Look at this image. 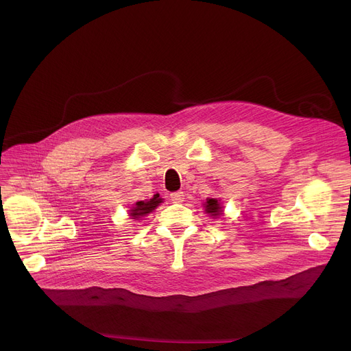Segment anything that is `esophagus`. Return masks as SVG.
I'll use <instances>...</instances> for the list:
<instances>
[{
  "label": "esophagus",
  "instance_id": "34e87169",
  "mask_svg": "<svg viewBox=\"0 0 351 351\" xmlns=\"http://www.w3.org/2000/svg\"><path fill=\"white\" fill-rule=\"evenodd\" d=\"M169 197H171V202H172V203L180 204V203H183L184 195H183V192H175V193H171Z\"/></svg>",
  "mask_w": 351,
  "mask_h": 351
}]
</instances>
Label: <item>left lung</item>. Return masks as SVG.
<instances>
[{
  "label": "left lung",
  "mask_w": 351,
  "mask_h": 351,
  "mask_svg": "<svg viewBox=\"0 0 351 351\" xmlns=\"http://www.w3.org/2000/svg\"><path fill=\"white\" fill-rule=\"evenodd\" d=\"M206 214H208L211 218H219L222 214H224V208H222V203L219 199H211L207 197L206 202L203 203Z\"/></svg>",
  "instance_id": "8db88e82"
}]
</instances>
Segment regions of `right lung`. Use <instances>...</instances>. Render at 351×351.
<instances>
[{"label": "right lung", "mask_w": 351, "mask_h": 351, "mask_svg": "<svg viewBox=\"0 0 351 351\" xmlns=\"http://www.w3.org/2000/svg\"><path fill=\"white\" fill-rule=\"evenodd\" d=\"M161 203H164V199L159 197V195L156 193L149 200H141V202H137L136 204H133V207L129 210V217L133 221L143 219V217L152 213Z\"/></svg>", "instance_id": "1"}]
</instances>
